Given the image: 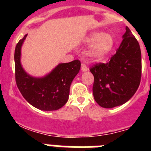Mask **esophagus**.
<instances>
[{"label":"esophagus","instance_id":"esophagus-1","mask_svg":"<svg viewBox=\"0 0 151 151\" xmlns=\"http://www.w3.org/2000/svg\"><path fill=\"white\" fill-rule=\"evenodd\" d=\"M81 69H82V72H86L87 70H88V66L85 63H82V65H81Z\"/></svg>","mask_w":151,"mask_h":151}]
</instances>
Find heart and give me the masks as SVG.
Segmentation results:
<instances>
[{
    "mask_svg": "<svg viewBox=\"0 0 151 151\" xmlns=\"http://www.w3.org/2000/svg\"><path fill=\"white\" fill-rule=\"evenodd\" d=\"M85 43L92 45L88 51L89 57L99 60L104 58L111 51L114 45V40L110 33L95 32L86 37Z\"/></svg>",
    "mask_w": 151,
    "mask_h": 151,
    "instance_id": "b5f03b06",
    "label": "heart"
}]
</instances>
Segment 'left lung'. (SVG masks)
<instances>
[{"label": "left lung", "mask_w": 151, "mask_h": 151, "mask_svg": "<svg viewBox=\"0 0 151 151\" xmlns=\"http://www.w3.org/2000/svg\"><path fill=\"white\" fill-rule=\"evenodd\" d=\"M116 53L106 63L90 68L94 78V100L104 108H113L127 102L139 87L141 78L140 45L129 27Z\"/></svg>", "instance_id": "1"}]
</instances>
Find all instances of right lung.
<instances>
[{"label":"right lung","mask_w":151,"mask_h":151,"mask_svg":"<svg viewBox=\"0 0 151 151\" xmlns=\"http://www.w3.org/2000/svg\"><path fill=\"white\" fill-rule=\"evenodd\" d=\"M26 36L27 35L19 41L14 54L17 87L24 98L35 107L45 111L59 110L69 99V88L79 72L81 62L75 60L60 63L42 78L31 76L24 71L20 63L21 47Z\"/></svg>","instance_id":"obj_1"}]
</instances>
